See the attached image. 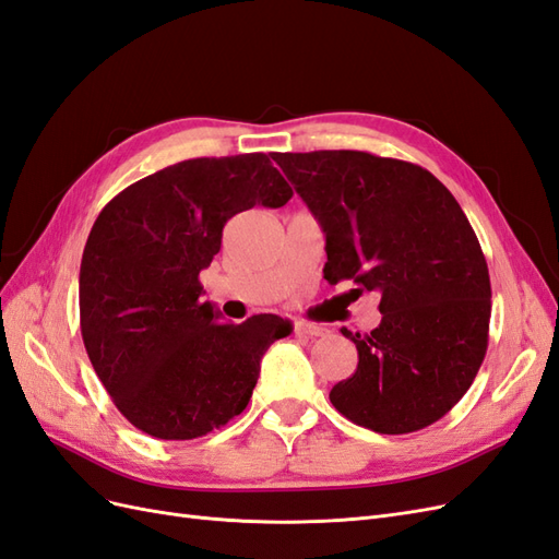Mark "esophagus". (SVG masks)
Listing matches in <instances>:
<instances>
[{
	"label": "esophagus",
	"mask_w": 559,
	"mask_h": 559,
	"mask_svg": "<svg viewBox=\"0 0 559 559\" xmlns=\"http://www.w3.org/2000/svg\"><path fill=\"white\" fill-rule=\"evenodd\" d=\"M295 332L301 334V337H323L325 328L311 325V323H305V321H297V323H295Z\"/></svg>",
	"instance_id": "esophagus-1"
}]
</instances>
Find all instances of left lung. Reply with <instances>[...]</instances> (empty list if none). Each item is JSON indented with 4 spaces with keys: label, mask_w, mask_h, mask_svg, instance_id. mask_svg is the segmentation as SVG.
<instances>
[{
    "label": "left lung",
    "mask_w": 559,
    "mask_h": 559,
    "mask_svg": "<svg viewBox=\"0 0 559 559\" xmlns=\"http://www.w3.org/2000/svg\"><path fill=\"white\" fill-rule=\"evenodd\" d=\"M321 222L328 281L379 293L381 323L342 330L358 368L330 401L346 419L401 436L444 417L487 354L491 285L480 241L436 175L354 150L274 154Z\"/></svg>",
    "instance_id": "8db88e82"
}]
</instances>
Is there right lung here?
<instances>
[{
	"instance_id": "add662e5",
	"label": "right lung",
	"mask_w": 559,
	"mask_h": 559,
	"mask_svg": "<svg viewBox=\"0 0 559 559\" xmlns=\"http://www.w3.org/2000/svg\"><path fill=\"white\" fill-rule=\"evenodd\" d=\"M293 189L262 152L189 158L126 187L100 211L79 271L82 337L119 412L158 440H191L241 414L266 348L288 337L274 313L222 323L203 301L222 229Z\"/></svg>"
}]
</instances>
